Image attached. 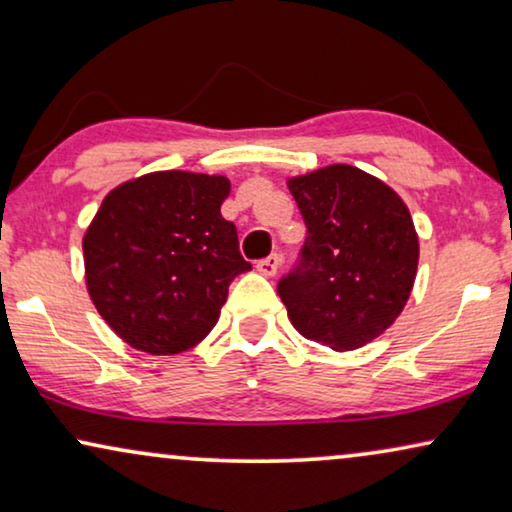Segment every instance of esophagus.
Listing matches in <instances>:
<instances>
[{
	"label": "esophagus",
	"instance_id": "obj_1",
	"mask_svg": "<svg viewBox=\"0 0 512 512\" xmlns=\"http://www.w3.org/2000/svg\"><path fill=\"white\" fill-rule=\"evenodd\" d=\"M256 270L261 272L263 277H275L277 270H279V256L277 254H270L268 258H263V261L256 263Z\"/></svg>",
	"mask_w": 512,
	"mask_h": 512
}]
</instances>
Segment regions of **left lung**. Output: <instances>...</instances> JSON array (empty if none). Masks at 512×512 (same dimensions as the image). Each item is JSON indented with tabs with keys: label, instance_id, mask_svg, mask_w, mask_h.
Here are the masks:
<instances>
[{
	"label": "left lung",
	"instance_id": "8db88e82",
	"mask_svg": "<svg viewBox=\"0 0 512 512\" xmlns=\"http://www.w3.org/2000/svg\"><path fill=\"white\" fill-rule=\"evenodd\" d=\"M307 237L298 268L277 286L307 340L352 352L387 331L417 277L419 237L394 188L335 163L286 179Z\"/></svg>",
	"mask_w": 512,
	"mask_h": 512
}]
</instances>
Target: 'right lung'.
<instances>
[{"label":"right lung","instance_id":"add662e5","mask_svg":"<svg viewBox=\"0 0 512 512\" xmlns=\"http://www.w3.org/2000/svg\"><path fill=\"white\" fill-rule=\"evenodd\" d=\"M223 174L149 172L107 193L83 235L86 289L123 342L153 356L188 352L221 317L251 265L221 216Z\"/></svg>","mask_w":512,"mask_h":512}]
</instances>
